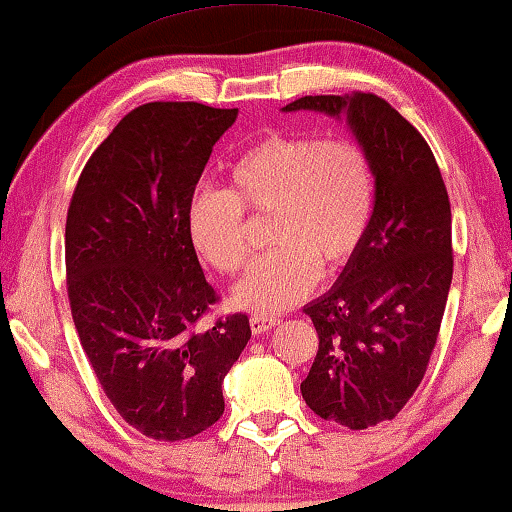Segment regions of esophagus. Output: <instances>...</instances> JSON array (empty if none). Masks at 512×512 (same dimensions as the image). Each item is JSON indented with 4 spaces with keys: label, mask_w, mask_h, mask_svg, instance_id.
I'll use <instances>...</instances> for the list:
<instances>
[{
    "label": "esophagus",
    "mask_w": 512,
    "mask_h": 512,
    "mask_svg": "<svg viewBox=\"0 0 512 512\" xmlns=\"http://www.w3.org/2000/svg\"><path fill=\"white\" fill-rule=\"evenodd\" d=\"M281 324L279 317L274 315H254L249 319V326H251V333L254 335H263L267 330H272Z\"/></svg>",
    "instance_id": "34e87169"
}]
</instances>
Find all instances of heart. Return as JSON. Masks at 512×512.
Here are the masks:
<instances>
[{
    "label": "heart",
    "instance_id": "heart-1",
    "mask_svg": "<svg viewBox=\"0 0 512 512\" xmlns=\"http://www.w3.org/2000/svg\"><path fill=\"white\" fill-rule=\"evenodd\" d=\"M375 209V166L360 141L310 132H270L242 152L229 188L200 186L188 202V236L220 274H238L249 258L247 213L270 215V254L233 290L254 312L292 308L360 249Z\"/></svg>",
    "mask_w": 512,
    "mask_h": 512
}]
</instances>
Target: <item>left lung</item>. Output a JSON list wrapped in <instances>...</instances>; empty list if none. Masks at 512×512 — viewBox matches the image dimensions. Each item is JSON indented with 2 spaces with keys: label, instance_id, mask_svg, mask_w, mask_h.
Returning a JSON list of instances; mask_svg holds the SVG:
<instances>
[{
  "label": "left lung",
  "instance_id": "1",
  "mask_svg": "<svg viewBox=\"0 0 512 512\" xmlns=\"http://www.w3.org/2000/svg\"><path fill=\"white\" fill-rule=\"evenodd\" d=\"M285 112L317 110L348 123L375 166V209L337 285L303 312L319 351L301 396L348 429L393 420L423 382L450 292L452 211L432 148L371 92L303 96Z\"/></svg>",
  "mask_w": 512,
  "mask_h": 512
}]
</instances>
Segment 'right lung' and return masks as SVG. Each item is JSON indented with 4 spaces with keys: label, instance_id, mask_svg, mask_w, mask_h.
Instances as JSON below:
<instances>
[{
    "label": "right lung",
    "instance_id": "1",
    "mask_svg": "<svg viewBox=\"0 0 512 512\" xmlns=\"http://www.w3.org/2000/svg\"><path fill=\"white\" fill-rule=\"evenodd\" d=\"M238 110L193 101L134 107L92 157L65 227L67 297L107 400L139 434L184 441L218 423L222 380L249 317H213L218 292L188 236V202Z\"/></svg>",
    "mask_w": 512,
    "mask_h": 512
}]
</instances>
